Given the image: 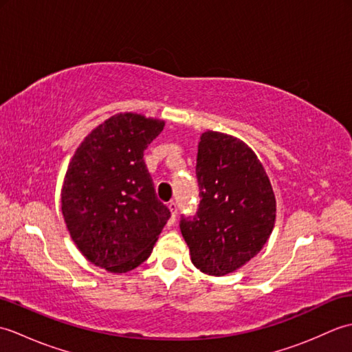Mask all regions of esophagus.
Segmentation results:
<instances>
[{
	"instance_id": "34e87169",
	"label": "esophagus",
	"mask_w": 352,
	"mask_h": 352,
	"mask_svg": "<svg viewBox=\"0 0 352 352\" xmlns=\"http://www.w3.org/2000/svg\"><path fill=\"white\" fill-rule=\"evenodd\" d=\"M168 207H169L170 214H172V221H175L177 210H178V206H177V203H175V201H169V203H168Z\"/></svg>"
}]
</instances>
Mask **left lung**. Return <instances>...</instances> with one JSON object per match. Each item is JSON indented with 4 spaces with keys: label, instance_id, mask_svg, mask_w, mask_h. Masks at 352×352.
Instances as JSON below:
<instances>
[{
    "label": "left lung",
    "instance_id": "1",
    "mask_svg": "<svg viewBox=\"0 0 352 352\" xmlns=\"http://www.w3.org/2000/svg\"><path fill=\"white\" fill-rule=\"evenodd\" d=\"M197 180L201 201L195 214L182 216V234L199 271L227 275L256 256L272 233L271 183L248 145L216 131L201 136Z\"/></svg>",
    "mask_w": 352,
    "mask_h": 352
}]
</instances>
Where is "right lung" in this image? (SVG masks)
Returning <instances> with one entry per match:
<instances>
[{"mask_svg": "<svg viewBox=\"0 0 352 352\" xmlns=\"http://www.w3.org/2000/svg\"><path fill=\"white\" fill-rule=\"evenodd\" d=\"M163 126L136 113L111 116L83 140L66 170V227L83 256L110 272L145 261L170 216L144 160Z\"/></svg>", "mask_w": 352, "mask_h": 352, "instance_id": "right-lung-1", "label": "right lung"}]
</instances>
